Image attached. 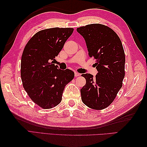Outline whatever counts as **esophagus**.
Masks as SVG:
<instances>
[{
    "mask_svg": "<svg viewBox=\"0 0 147 147\" xmlns=\"http://www.w3.org/2000/svg\"><path fill=\"white\" fill-rule=\"evenodd\" d=\"M74 76H75L76 77H78V76H80V74L78 73V72H75V73H74Z\"/></svg>",
    "mask_w": 147,
    "mask_h": 147,
    "instance_id": "obj_1",
    "label": "esophagus"
}]
</instances>
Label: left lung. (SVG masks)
Wrapping results in <instances>:
<instances>
[{"label": "left lung", "instance_id": "1", "mask_svg": "<svg viewBox=\"0 0 147 147\" xmlns=\"http://www.w3.org/2000/svg\"><path fill=\"white\" fill-rule=\"evenodd\" d=\"M85 40L88 55L96 59L98 73L83 74L86 84L80 90L82 102L88 107L102 110L111 104L123 85L125 76V54L119 37L101 24L78 28Z\"/></svg>", "mask_w": 147, "mask_h": 147}]
</instances>
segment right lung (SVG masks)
Wrapping results in <instances>:
<instances>
[{
    "instance_id": "1",
    "label": "right lung",
    "mask_w": 147,
    "mask_h": 147,
    "mask_svg": "<svg viewBox=\"0 0 147 147\" xmlns=\"http://www.w3.org/2000/svg\"><path fill=\"white\" fill-rule=\"evenodd\" d=\"M73 30L71 28L41 30L24 49L21 61L23 86L32 101L43 109L60 104L65 85L74 78L73 71L59 69L54 64Z\"/></svg>"
}]
</instances>
